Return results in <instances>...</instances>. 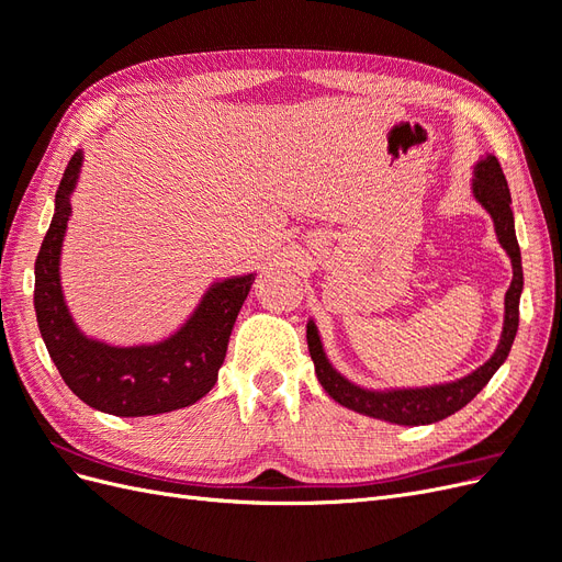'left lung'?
Listing matches in <instances>:
<instances>
[{"label": "left lung", "instance_id": "1", "mask_svg": "<svg viewBox=\"0 0 562 562\" xmlns=\"http://www.w3.org/2000/svg\"><path fill=\"white\" fill-rule=\"evenodd\" d=\"M473 194L483 203L485 211L492 215V220H495L497 239L514 265V279H512V285H508L506 300H504L506 304L504 333L495 356H492L485 366L471 372V375H467L464 380H457L452 384H440L429 389H405V391H366L361 386H353L351 382H347L342 375H339V372L333 370L326 353H323L316 326L310 321L307 345L316 368V378L321 386L328 391V396L335 398L339 405H345L349 411H356L368 417L391 422V424H405V427L431 424V422L450 417L457 411H462V407L475 398V394H479V391L490 382V378L495 375L497 368L506 361L518 330L522 267H520V248H518L516 229H514L512 192H508L504 171L495 157H487L475 166Z\"/></svg>", "mask_w": 562, "mask_h": 562}]
</instances>
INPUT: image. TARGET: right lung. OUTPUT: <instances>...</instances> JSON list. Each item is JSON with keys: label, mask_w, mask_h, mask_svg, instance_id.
Segmentation results:
<instances>
[{"label": "right lung", "mask_w": 562, "mask_h": 562, "mask_svg": "<svg viewBox=\"0 0 562 562\" xmlns=\"http://www.w3.org/2000/svg\"><path fill=\"white\" fill-rule=\"evenodd\" d=\"M81 151L67 164L56 192V213L35 262V310L40 333L63 382L95 411L116 417L171 413L206 396L227 356V342L255 274L213 285L180 333L151 347H108L83 337L63 302L58 260L70 192Z\"/></svg>", "instance_id": "obj_1"}]
</instances>
